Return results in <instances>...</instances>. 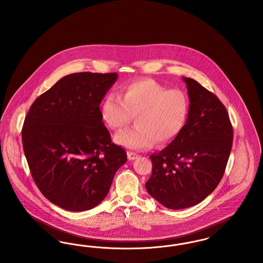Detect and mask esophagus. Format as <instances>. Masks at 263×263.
<instances>
[{
  "instance_id": "1",
  "label": "esophagus",
  "mask_w": 263,
  "mask_h": 263,
  "mask_svg": "<svg viewBox=\"0 0 263 263\" xmlns=\"http://www.w3.org/2000/svg\"><path fill=\"white\" fill-rule=\"evenodd\" d=\"M127 156H128V159H129L130 161H134V160H136L138 157H139V155H137L136 153H133V152H128V153H127Z\"/></svg>"
}]
</instances>
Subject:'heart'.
Returning <instances> with one entry per match:
<instances>
[{
	"instance_id": "obj_1",
	"label": "heart",
	"mask_w": 263,
	"mask_h": 263,
	"mask_svg": "<svg viewBox=\"0 0 263 263\" xmlns=\"http://www.w3.org/2000/svg\"><path fill=\"white\" fill-rule=\"evenodd\" d=\"M189 100L179 88L167 89L152 79L133 82L122 88L120 98L107 95L100 112L109 129L119 131L136 116L133 129L115 137V142L130 150L150 149L155 142L168 143L182 130L186 122Z\"/></svg>"
}]
</instances>
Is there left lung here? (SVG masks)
Returning a JSON list of instances; mask_svg holds the SVG:
<instances>
[{"instance_id":"left-lung-1","label":"left lung","mask_w":263,"mask_h":263,"mask_svg":"<svg viewBox=\"0 0 263 263\" xmlns=\"http://www.w3.org/2000/svg\"><path fill=\"white\" fill-rule=\"evenodd\" d=\"M186 84V122L174 141L151 155L148 193L168 209L194 206L221 181L233 145V127L224 104L191 78Z\"/></svg>"}]
</instances>
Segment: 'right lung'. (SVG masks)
Masks as SVG:
<instances>
[{"label": "right lung", "mask_w": 263, "mask_h": 263, "mask_svg": "<svg viewBox=\"0 0 263 263\" xmlns=\"http://www.w3.org/2000/svg\"><path fill=\"white\" fill-rule=\"evenodd\" d=\"M116 73L65 76L39 96L22 130L34 182L53 204L68 211L89 210L107 195L127 154L113 144L100 104Z\"/></svg>", "instance_id": "add662e5"}]
</instances>
